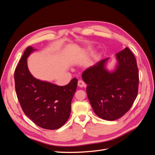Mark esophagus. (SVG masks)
<instances>
[{
	"mask_svg": "<svg viewBox=\"0 0 155 155\" xmlns=\"http://www.w3.org/2000/svg\"><path fill=\"white\" fill-rule=\"evenodd\" d=\"M78 87H81V88H82V87H86V85H85V82L83 81L82 80H79V81H78Z\"/></svg>",
	"mask_w": 155,
	"mask_h": 155,
	"instance_id": "1",
	"label": "esophagus"
}]
</instances>
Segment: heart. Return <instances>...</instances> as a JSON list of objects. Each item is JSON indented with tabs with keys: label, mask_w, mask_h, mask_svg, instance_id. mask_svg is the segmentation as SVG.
Here are the masks:
<instances>
[{
	"label": "heart",
	"mask_w": 155,
	"mask_h": 155,
	"mask_svg": "<svg viewBox=\"0 0 155 155\" xmlns=\"http://www.w3.org/2000/svg\"><path fill=\"white\" fill-rule=\"evenodd\" d=\"M91 50V48L90 47H87V48H85V49H84V51H85V52H87V51H89Z\"/></svg>",
	"instance_id": "1"
}]
</instances>
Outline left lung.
<instances>
[{"instance_id": "obj_1", "label": "left lung", "mask_w": 155, "mask_h": 155, "mask_svg": "<svg viewBox=\"0 0 155 155\" xmlns=\"http://www.w3.org/2000/svg\"><path fill=\"white\" fill-rule=\"evenodd\" d=\"M114 70L106 67L109 58L101 60L82 74L87 94L95 114L113 121L122 117L133 105L138 94L139 76L137 60L128 48L116 54Z\"/></svg>"}]
</instances>
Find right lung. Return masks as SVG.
I'll return each instance as SVG.
<instances>
[{
  "label": "right lung",
  "mask_w": 155,
  "mask_h": 155,
  "mask_svg": "<svg viewBox=\"0 0 155 155\" xmlns=\"http://www.w3.org/2000/svg\"><path fill=\"white\" fill-rule=\"evenodd\" d=\"M36 50L28 46L15 69L17 96L23 112L33 122L43 129H58L69 118L78 79L59 86L34 78L28 68L27 58Z\"/></svg>",
  "instance_id": "add662e5"
}]
</instances>
